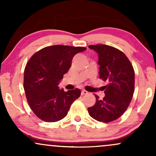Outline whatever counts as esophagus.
I'll use <instances>...</instances> for the list:
<instances>
[{"instance_id": "obj_1", "label": "esophagus", "mask_w": 156, "mask_h": 156, "mask_svg": "<svg viewBox=\"0 0 156 156\" xmlns=\"http://www.w3.org/2000/svg\"><path fill=\"white\" fill-rule=\"evenodd\" d=\"M88 94V92L86 90H82L81 91V95H84V94Z\"/></svg>"}]
</instances>
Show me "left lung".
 Returning a JSON list of instances; mask_svg holds the SVG:
<instances>
[{"label":"left lung","instance_id":"8db88e82","mask_svg":"<svg viewBox=\"0 0 156 156\" xmlns=\"http://www.w3.org/2000/svg\"><path fill=\"white\" fill-rule=\"evenodd\" d=\"M89 48L98 54L100 78L108 84L105 97L88 108L89 115L99 122H109L120 117L128 108L134 92V69L122 52L106 44H92Z\"/></svg>","mask_w":156,"mask_h":156}]
</instances>
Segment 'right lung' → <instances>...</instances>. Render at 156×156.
I'll return each mask as SVG.
<instances>
[{
    "label": "right lung",
    "instance_id": "add662e5",
    "mask_svg": "<svg viewBox=\"0 0 156 156\" xmlns=\"http://www.w3.org/2000/svg\"><path fill=\"white\" fill-rule=\"evenodd\" d=\"M86 50L62 44L48 46L28 61L24 72L25 92L31 110L40 119L47 122L61 120L80 97L79 89L64 92L58 83L70 68L74 55Z\"/></svg>",
    "mask_w": 156,
    "mask_h": 156
}]
</instances>
